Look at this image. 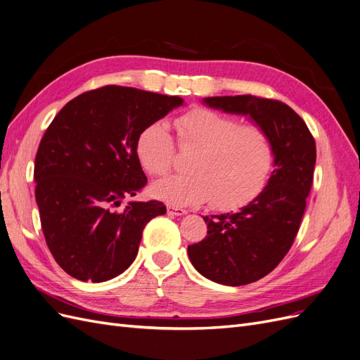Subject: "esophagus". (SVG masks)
<instances>
[{
  "label": "esophagus",
  "mask_w": 360,
  "mask_h": 360,
  "mask_svg": "<svg viewBox=\"0 0 360 360\" xmlns=\"http://www.w3.org/2000/svg\"><path fill=\"white\" fill-rule=\"evenodd\" d=\"M167 212H169L170 215H185V214H187V210H182V207L169 205V206H167Z\"/></svg>",
  "instance_id": "1"
}]
</instances>
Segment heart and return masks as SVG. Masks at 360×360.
I'll list each match as a JSON object with an SVG mask.
<instances>
[{"label": "heart", "instance_id": "obj_1", "mask_svg": "<svg viewBox=\"0 0 360 360\" xmlns=\"http://www.w3.org/2000/svg\"><path fill=\"white\" fill-rule=\"evenodd\" d=\"M182 150H195L187 175H173L154 185L158 199L173 206L212 202L219 210L252 200L268 184L275 163L272 139L259 125L207 108H193L175 120ZM136 155L145 172L163 176L175 165L176 145L167 125L150 122L139 133Z\"/></svg>", "mask_w": 360, "mask_h": 360}]
</instances>
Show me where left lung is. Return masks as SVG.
<instances>
[{"instance_id": "1", "label": "left lung", "mask_w": 360, "mask_h": 360, "mask_svg": "<svg viewBox=\"0 0 360 360\" xmlns=\"http://www.w3.org/2000/svg\"><path fill=\"white\" fill-rule=\"evenodd\" d=\"M203 101L227 113L248 115L268 131L275 149V169L263 191L238 212L203 217L207 236L188 245L193 266L207 280L245 285L272 272L293 245L314 178L316 141L283 101L251 94Z\"/></svg>"}]
</instances>
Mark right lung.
Instances as JSON below:
<instances>
[{"label": "right lung", "mask_w": 360, "mask_h": 360, "mask_svg": "<svg viewBox=\"0 0 360 360\" xmlns=\"http://www.w3.org/2000/svg\"><path fill=\"white\" fill-rule=\"evenodd\" d=\"M176 96L106 85L77 96L43 134L34 163L41 230L76 280L103 283L134 262L145 226L163 202H129L146 185L137 136L182 104Z\"/></svg>", "instance_id": "add662e5"}]
</instances>
